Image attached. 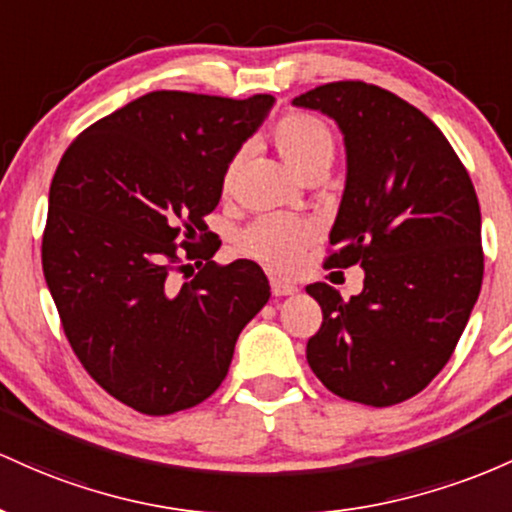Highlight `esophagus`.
Listing matches in <instances>:
<instances>
[{
	"instance_id": "34e87169",
	"label": "esophagus",
	"mask_w": 512,
	"mask_h": 512,
	"mask_svg": "<svg viewBox=\"0 0 512 512\" xmlns=\"http://www.w3.org/2000/svg\"><path fill=\"white\" fill-rule=\"evenodd\" d=\"M271 290H273L275 297H287V295H295L297 285L283 283V280H271Z\"/></svg>"
}]
</instances>
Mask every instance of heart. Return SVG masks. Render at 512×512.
I'll use <instances>...</instances> for the list:
<instances>
[{
    "instance_id": "b5f03b06",
    "label": "heart",
    "mask_w": 512,
    "mask_h": 512,
    "mask_svg": "<svg viewBox=\"0 0 512 512\" xmlns=\"http://www.w3.org/2000/svg\"><path fill=\"white\" fill-rule=\"evenodd\" d=\"M271 142L297 179L314 166H329L333 159L331 130L326 128L324 120L309 113H287L280 118L271 130ZM241 162H244V152L234 154L232 162L227 164L225 179H222L225 188L237 179ZM314 237H317V229L309 222L290 220V217H266L244 234L241 246L256 261L287 273L297 268Z\"/></svg>"
}]
</instances>
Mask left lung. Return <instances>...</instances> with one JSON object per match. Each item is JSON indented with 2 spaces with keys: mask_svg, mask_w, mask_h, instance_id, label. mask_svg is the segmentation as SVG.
Listing matches in <instances>:
<instances>
[{
  "mask_svg": "<svg viewBox=\"0 0 512 512\" xmlns=\"http://www.w3.org/2000/svg\"><path fill=\"white\" fill-rule=\"evenodd\" d=\"M295 106L336 120L346 188L326 266L365 271L343 300L307 285L324 321L307 363L333 394L367 406L411 399L445 367L484 278L481 210L455 149L411 103L365 82H331Z\"/></svg>",
  "mask_w": 512,
  "mask_h": 512,
  "instance_id": "obj_1",
  "label": "left lung"
}]
</instances>
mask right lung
<instances>
[{
    "instance_id": "add662e5",
    "label": "right lung",
    "mask_w": 512,
    "mask_h": 512,
    "mask_svg": "<svg viewBox=\"0 0 512 512\" xmlns=\"http://www.w3.org/2000/svg\"><path fill=\"white\" fill-rule=\"evenodd\" d=\"M273 101L152 91L96 120L57 164L45 283L79 363L130 409L169 416L208 399L271 297L254 261L217 266L191 241L208 239L227 164ZM176 238L201 266L183 286L170 280Z\"/></svg>"
}]
</instances>
